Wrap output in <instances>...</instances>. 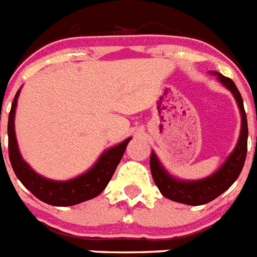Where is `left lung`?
<instances>
[{
	"instance_id": "8db88e82",
	"label": "left lung",
	"mask_w": 257,
	"mask_h": 257,
	"mask_svg": "<svg viewBox=\"0 0 257 257\" xmlns=\"http://www.w3.org/2000/svg\"><path fill=\"white\" fill-rule=\"evenodd\" d=\"M211 74L216 75L217 81L228 89L232 93L236 99L237 107L241 115V127H240V135L236 143L235 149L229 154L225 162L217 168L216 171L211 174L207 178L198 180H183L172 176L170 172L164 168L161 163L157 154L151 153L150 157V168L153 174L154 182L161 191L164 198L174 200V202L183 203L188 206H202L206 203L216 199L224 191L235 183L237 176L243 170L245 157H247V141H248V124L247 115L244 111V104L241 95L232 79L221 75L220 73L211 71Z\"/></svg>"
}]
</instances>
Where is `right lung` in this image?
<instances>
[{
	"instance_id": "1",
	"label": "right lung",
	"mask_w": 257,
	"mask_h": 257,
	"mask_svg": "<svg viewBox=\"0 0 257 257\" xmlns=\"http://www.w3.org/2000/svg\"><path fill=\"white\" fill-rule=\"evenodd\" d=\"M18 90L14 96L12 108L9 112V122H8V138H9V159L14 174L17 175L22 184L32 192L36 198L42 202L57 207L74 206L78 203L86 202L95 198L106 188L110 179L115 172L116 166L122 159L124 150H126L131 138L124 139L119 145L112 146L110 149L100 154L93 167L87 171L75 176L69 180H53L37 174L26 162L24 161L20 149H18L17 138H16V128H14V118H16V108L20 96ZM1 146V137H0Z\"/></svg>"
}]
</instances>
